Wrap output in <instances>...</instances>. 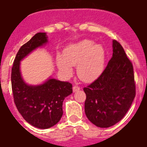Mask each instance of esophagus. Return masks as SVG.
Instances as JSON below:
<instances>
[{"label": "esophagus", "mask_w": 147, "mask_h": 147, "mask_svg": "<svg viewBox=\"0 0 147 147\" xmlns=\"http://www.w3.org/2000/svg\"><path fill=\"white\" fill-rule=\"evenodd\" d=\"M80 90V88L79 86H77V85H74V86L73 87V91L74 92H76L78 90Z\"/></svg>", "instance_id": "esophagus-1"}]
</instances>
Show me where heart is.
<instances>
[{"instance_id": "1", "label": "heart", "mask_w": 147, "mask_h": 147, "mask_svg": "<svg viewBox=\"0 0 147 147\" xmlns=\"http://www.w3.org/2000/svg\"><path fill=\"white\" fill-rule=\"evenodd\" d=\"M106 51L101 44H94L90 40L67 45L62 56L57 57V65L66 76L73 74V66H76V72L81 80L92 82L102 76L105 68Z\"/></svg>"}]
</instances>
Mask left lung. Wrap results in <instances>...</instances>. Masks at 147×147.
I'll list each match as a JSON object with an SVG mask.
<instances>
[{
	"mask_svg": "<svg viewBox=\"0 0 147 147\" xmlns=\"http://www.w3.org/2000/svg\"><path fill=\"white\" fill-rule=\"evenodd\" d=\"M83 90L85 115L96 127L113 126L126 115L136 96L134 72L116 40H113V56L102 76Z\"/></svg>",
	"mask_w": 147,
	"mask_h": 147,
	"instance_id": "left-lung-1",
	"label": "left lung"
}]
</instances>
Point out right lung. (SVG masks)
<instances>
[{
	"label": "right lung",
	"instance_id": "1",
	"mask_svg": "<svg viewBox=\"0 0 147 147\" xmlns=\"http://www.w3.org/2000/svg\"><path fill=\"white\" fill-rule=\"evenodd\" d=\"M48 42L46 33H37L18 51L11 68V88L18 111L28 124L48 129L57 124L63 114L62 103L73 92L72 85L49 78L38 85H29L22 78L20 61Z\"/></svg>",
	"mask_w": 147,
	"mask_h": 147
}]
</instances>
